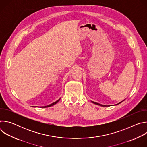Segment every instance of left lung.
<instances>
[{
    "instance_id": "obj_1",
    "label": "left lung",
    "mask_w": 147,
    "mask_h": 147,
    "mask_svg": "<svg viewBox=\"0 0 147 147\" xmlns=\"http://www.w3.org/2000/svg\"><path fill=\"white\" fill-rule=\"evenodd\" d=\"M125 99H124L123 101H124ZM123 101H121L120 102H119V103H117V104H116V105H118V104H119V103H121ZM92 103H94V104H95V105H99V106H101V107H108V106H107V105H101V104H100V103H96V102H94V101H91Z\"/></svg>"
}]
</instances>
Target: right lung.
Listing matches in <instances>:
<instances>
[{
    "mask_svg": "<svg viewBox=\"0 0 147 147\" xmlns=\"http://www.w3.org/2000/svg\"><path fill=\"white\" fill-rule=\"evenodd\" d=\"M60 99H61V98H59L57 100H56V102H53V103H51V104H50V105H47V106H44V107H40V108H48V107H52V106H53L54 105H55V104H56L60 100ZM34 107V108H36V107Z\"/></svg>",
    "mask_w": 147,
    "mask_h": 147,
    "instance_id": "1",
    "label": "right lung"
}]
</instances>
